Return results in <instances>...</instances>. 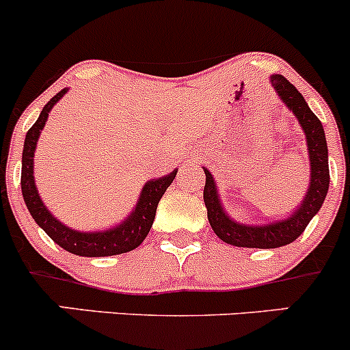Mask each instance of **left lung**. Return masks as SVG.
<instances>
[{
  "label": "left lung",
  "mask_w": 350,
  "mask_h": 350,
  "mask_svg": "<svg viewBox=\"0 0 350 350\" xmlns=\"http://www.w3.org/2000/svg\"><path fill=\"white\" fill-rule=\"evenodd\" d=\"M274 90L278 91L284 105L291 109L298 118L299 125L305 130L306 144H308L310 165H312V183H310L308 193L303 200L301 206L289 215L288 218L266 225L239 224L234 221L221 208L218 200L217 185L213 176L208 169H204L206 183H204L203 200L208 210V220L215 234L224 242L232 243L237 247H256V249H276V247L288 245L305 232L306 225L313 217L319 213L325 201L328 183H330V172H328V150L325 132H323L322 122L319 116L308 108L305 98L298 90L281 74L271 76Z\"/></svg>",
  "instance_id": "1"
}]
</instances>
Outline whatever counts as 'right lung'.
Returning <instances> with one entry per match:
<instances>
[{
  "instance_id": "1",
  "label": "right lung",
  "mask_w": 350,
  "mask_h": 350,
  "mask_svg": "<svg viewBox=\"0 0 350 350\" xmlns=\"http://www.w3.org/2000/svg\"><path fill=\"white\" fill-rule=\"evenodd\" d=\"M66 93L67 88L59 91L45 105L38 120L31 125V129L27 132V137H25L22 157V193L25 203H27L28 211H30L33 220L38 224V227H42V230L57 243V245H61L62 249L67 250V252L84 257H105L130 252V250L137 249L144 242V239L147 237V234H149L150 227L154 224L155 210H157L159 201H161L165 189L174 181L176 172L178 171H172L171 174L164 176V178L152 179V181L147 183L144 186L142 195H140L135 210L118 227L103 232H77L66 227L64 224H61L44 206L33 181V152L35 147H37V140L40 137L45 122H47L52 107Z\"/></svg>"
}]
</instances>
